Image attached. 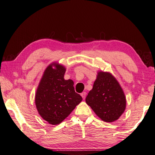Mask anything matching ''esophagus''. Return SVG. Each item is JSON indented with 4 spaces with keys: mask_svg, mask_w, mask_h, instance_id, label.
<instances>
[{
    "mask_svg": "<svg viewBox=\"0 0 155 155\" xmlns=\"http://www.w3.org/2000/svg\"><path fill=\"white\" fill-rule=\"evenodd\" d=\"M81 96H82L83 99L85 100V97H86V92H85V91H84V92H82V93L81 94Z\"/></svg>",
    "mask_w": 155,
    "mask_h": 155,
    "instance_id": "esophagus-1",
    "label": "esophagus"
}]
</instances>
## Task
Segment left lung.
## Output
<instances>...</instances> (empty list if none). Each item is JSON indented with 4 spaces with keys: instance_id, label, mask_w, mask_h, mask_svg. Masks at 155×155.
Here are the masks:
<instances>
[{
    "instance_id": "obj_1",
    "label": "left lung",
    "mask_w": 155,
    "mask_h": 155,
    "mask_svg": "<svg viewBox=\"0 0 155 155\" xmlns=\"http://www.w3.org/2000/svg\"><path fill=\"white\" fill-rule=\"evenodd\" d=\"M85 101L100 118L107 122L117 120L126 108V98L122 89L108 72L98 73Z\"/></svg>"
}]
</instances>
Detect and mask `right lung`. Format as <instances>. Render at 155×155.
<instances>
[{
	"instance_id": "right-lung-1",
	"label": "right lung",
	"mask_w": 155,
	"mask_h": 155,
	"mask_svg": "<svg viewBox=\"0 0 155 155\" xmlns=\"http://www.w3.org/2000/svg\"><path fill=\"white\" fill-rule=\"evenodd\" d=\"M52 65L56 68H52ZM65 72V68L61 65H50L44 72L35 95L39 114L53 125L60 124L82 101V97L75 92L73 81L64 78Z\"/></svg>"
}]
</instances>
